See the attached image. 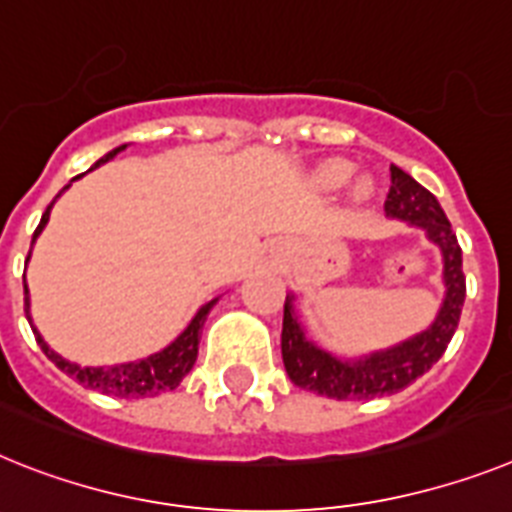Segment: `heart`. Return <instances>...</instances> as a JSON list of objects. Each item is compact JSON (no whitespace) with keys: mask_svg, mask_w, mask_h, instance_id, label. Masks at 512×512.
Listing matches in <instances>:
<instances>
[{"mask_svg":"<svg viewBox=\"0 0 512 512\" xmlns=\"http://www.w3.org/2000/svg\"><path fill=\"white\" fill-rule=\"evenodd\" d=\"M349 176H352V165H349L347 160H329V163H323L321 170H318V183H321L323 189H339V186H344V183L349 181ZM373 191V178L362 176L352 183V191H349V194H352L355 202H368L370 196H373Z\"/></svg>","mask_w":512,"mask_h":512,"instance_id":"obj_1","label":"heart"}]
</instances>
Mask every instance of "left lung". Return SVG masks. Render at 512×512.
<instances>
[{"label":"left lung","instance_id":"obj_1","mask_svg":"<svg viewBox=\"0 0 512 512\" xmlns=\"http://www.w3.org/2000/svg\"><path fill=\"white\" fill-rule=\"evenodd\" d=\"M386 217L419 227L443 256V303L425 331L386 349L362 357H336L310 342L295 310V295H287L282 318V360L295 386L326 399L368 401L391 396L425 375L443 357L456 334L466 300V277L461 269V246L438 199L419 186L409 173L391 165V189L386 196Z\"/></svg>","mask_w":512,"mask_h":512}]
</instances>
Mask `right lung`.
<instances>
[{"label": "right lung", "instance_id": "add662e5", "mask_svg": "<svg viewBox=\"0 0 512 512\" xmlns=\"http://www.w3.org/2000/svg\"><path fill=\"white\" fill-rule=\"evenodd\" d=\"M126 147H129V144H121V147L111 150L108 155H103L98 163L93 165V168H100L103 163L113 160V157L119 155L121 150H126ZM77 178H82V176H77ZM77 178H72V181H77ZM72 181H69L67 186H64V189L54 196V202L48 204L46 212H43L41 225L36 227L33 240H30V253H33V243H36L38 235L43 233V227H46L48 217H51V209H54L56 199H59V196L64 194L69 186H72ZM30 253H28V261H30ZM28 261H25V266H28ZM23 287H25V316H28L30 329H33V334H36V342H38V347L43 349V355L54 362L61 373H67L69 378H74V381L82 383L85 388H93V391L106 393V396H121V399H147V396H157V393L173 391V388H176L178 383L186 378V375H189V370L194 368L196 355H199V339H202L204 321H207L209 310L214 308V303L220 300V298H212L209 303H204L202 308L194 313V318L189 321V326H186V329H183L181 334H178L176 339L168 344V347H163L160 352H155V355H147V357H142V360H134V362L108 365V368L106 365H98V368H93V365H77V362L67 360V357H61L59 352H54V349L48 347L46 339H43L41 331L36 329V323H33V316H30L28 282H23Z\"/></svg>", "mask_w": 512, "mask_h": 512}]
</instances>
